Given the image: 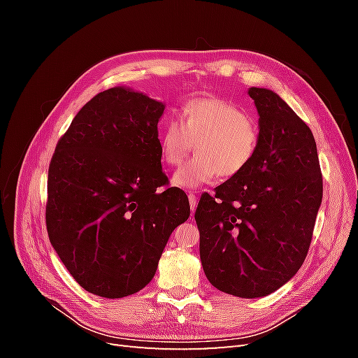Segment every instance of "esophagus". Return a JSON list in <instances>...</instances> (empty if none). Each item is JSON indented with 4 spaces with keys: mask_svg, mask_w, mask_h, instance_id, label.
I'll return each mask as SVG.
<instances>
[{
    "mask_svg": "<svg viewBox=\"0 0 358 358\" xmlns=\"http://www.w3.org/2000/svg\"><path fill=\"white\" fill-rule=\"evenodd\" d=\"M188 200H189V208H191V212H194V210H196V208H197V197L194 196L192 192H189V194H188Z\"/></svg>",
    "mask_w": 358,
    "mask_h": 358,
    "instance_id": "34e87169",
    "label": "esophagus"
}]
</instances>
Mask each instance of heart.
Listing matches in <instances>:
<instances>
[{"label":"heart","mask_w":358,"mask_h":358,"mask_svg":"<svg viewBox=\"0 0 358 358\" xmlns=\"http://www.w3.org/2000/svg\"><path fill=\"white\" fill-rule=\"evenodd\" d=\"M159 143L162 159L171 167H180L197 145V157L173 178L178 187L197 188L218 175H241L255 158L259 127L257 119L236 103L201 96L188 101L183 122L169 121L159 134Z\"/></svg>","instance_id":"1"}]
</instances>
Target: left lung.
Segmentation results:
<instances>
[{
    "label": "left lung",
    "mask_w": 358,
    "mask_h": 358,
    "mask_svg": "<svg viewBox=\"0 0 358 358\" xmlns=\"http://www.w3.org/2000/svg\"><path fill=\"white\" fill-rule=\"evenodd\" d=\"M259 143L241 175L204 192L196 210L200 258L209 282L227 294H272L308 255L322 200V176L310 128L266 88H249Z\"/></svg>",
    "instance_id": "obj_1"
}]
</instances>
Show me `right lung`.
I'll list each match as a JSON object with an SVG mask.
<instances>
[{
    "instance_id": "add662e5",
    "label": "right lung",
    "mask_w": 358,
    "mask_h": 358,
    "mask_svg": "<svg viewBox=\"0 0 358 358\" xmlns=\"http://www.w3.org/2000/svg\"><path fill=\"white\" fill-rule=\"evenodd\" d=\"M166 104L127 86L96 94L74 116L49 166V241L82 288L121 299L145 288L178 225L187 194L161 167Z\"/></svg>"
}]
</instances>
